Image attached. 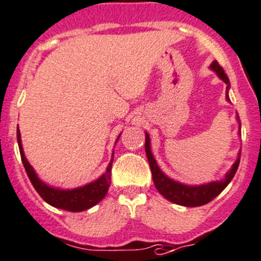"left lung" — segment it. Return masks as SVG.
I'll return each mask as SVG.
<instances>
[{
  "instance_id": "obj_1",
  "label": "left lung",
  "mask_w": 261,
  "mask_h": 261,
  "mask_svg": "<svg viewBox=\"0 0 261 261\" xmlns=\"http://www.w3.org/2000/svg\"><path fill=\"white\" fill-rule=\"evenodd\" d=\"M211 69L215 70V72L217 73L218 77L227 84V88H226V98H227V101H230L227 94L228 88H230V81H228L225 70H223V68L221 67L220 64H218L217 60H215V62L212 63ZM238 120L239 122H240V117H239V116ZM145 138V151L147 160H149L150 169H151L152 180H154L155 187H156V189L159 191V193L162 194V196H164L168 201L173 202V203L180 204V206L198 207L211 202L212 199H215L216 197L227 187V184L230 183L231 179L233 178V175H235L236 170H238L239 168V164H240L241 152H239L238 160H236L235 164L232 165V169L226 174V178L223 180L212 181V183L197 187L184 186V184L178 183V181L169 179V178L159 169V167H158L156 162H155L154 156H152L151 154V150H150V139L147 134Z\"/></svg>"
}]
</instances>
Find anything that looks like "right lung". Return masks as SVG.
<instances>
[{
	"mask_svg": "<svg viewBox=\"0 0 261 261\" xmlns=\"http://www.w3.org/2000/svg\"><path fill=\"white\" fill-rule=\"evenodd\" d=\"M118 138H120V136H118ZM17 143L18 149H20L21 160H22L23 168H25L29 179H30L34 188L36 189V192L40 194L41 198H43L46 203H49L50 206L65 210V211L81 212L84 211V210H88L91 208V207H93L94 204L98 203L102 198H105V196L107 194L109 187L110 184H111V167L114 159L111 160V163H110L109 167H107L106 173L97 180L92 181V183L87 184V186L84 187H81V188L70 189V191L69 189L63 191V189L51 188V187L46 186L44 181L39 179L36 173L34 172L33 167H31L30 163L26 160L25 154H23L18 127ZM112 156H114V155H112Z\"/></svg>",
	"mask_w": 261,
	"mask_h": 261,
	"instance_id": "add662e5",
	"label": "right lung"
}]
</instances>
